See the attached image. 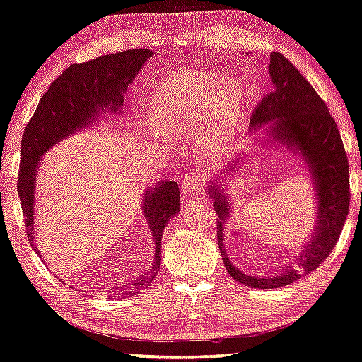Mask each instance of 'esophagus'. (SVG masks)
<instances>
[{"instance_id": "obj_1", "label": "esophagus", "mask_w": 362, "mask_h": 362, "mask_svg": "<svg viewBox=\"0 0 362 362\" xmlns=\"http://www.w3.org/2000/svg\"><path fill=\"white\" fill-rule=\"evenodd\" d=\"M202 180H199V176L196 173H189L188 176H186V180L182 181L181 185V193L185 196L186 199L193 198V196L198 193L199 189H202Z\"/></svg>"}]
</instances>
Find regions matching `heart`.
<instances>
[{
  "instance_id": "b5f03b06",
  "label": "heart",
  "mask_w": 362,
  "mask_h": 362,
  "mask_svg": "<svg viewBox=\"0 0 362 362\" xmlns=\"http://www.w3.org/2000/svg\"><path fill=\"white\" fill-rule=\"evenodd\" d=\"M220 78L202 70H180L160 83L149 109V124L166 136L199 132L211 117L213 132L206 156L223 153L226 137L238 117V100L233 92L221 90Z\"/></svg>"
}]
</instances>
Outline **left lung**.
<instances>
[{
    "mask_svg": "<svg viewBox=\"0 0 362 362\" xmlns=\"http://www.w3.org/2000/svg\"><path fill=\"white\" fill-rule=\"evenodd\" d=\"M269 72L272 92L263 97L250 119V131L255 132L269 124V136L275 144L292 151H300L309 168L312 185L317 196V223L310 242L302 250L297 267H282L272 276H253L243 274L228 260L223 245V225L230 215V204L216 182L209 186V196L218 213V245L226 270L240 284L255 288H276L293 284L304 274H310L322 263L336 247L339 235L349 213V163L342 144L336 120L314 87L307 82L292 62L280 52L270 53ZM236 158L228 171L236 173L240 166Z\"/></svg>",
    "mask_w": 362,
    "mask_h": 362,
    "instance_id": "1",
    "label": "left lung"
}]
</instances>
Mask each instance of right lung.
I'll use <instances>...</instances> for the list:
<instances>
[{
  "mask_svg": "<svg viewBox=\"0 0 362 362\" xmlns=\"http://www.w3.org/2000/svg\"><path fill=\"white\" fill-rule=\"evenodd\" d=\"M151 55V50L136 48L97 57L83 64H74L52 82L50 88L40 99L21 139V163L18 174V194L23 209L26 233L37 253L40 252L35 245L33 204L40 158L64 137L92 126L102 110L117 112L124 104V93L129 83L141 72L142 65ZM180 188L174 181L154 185L144 194L142 209L156 242L154 263L149 274L142 275L136 282L127 284L126 287L110 288L115 297L132 296L156 279L160 265V238L164 226L173 215L180 213Z\"/></svg>",
  "mask_w": 362,
  "mask_h": 362,
  "instance_id": "add662e5",
  "label": "right lung"
}]
</instances>
